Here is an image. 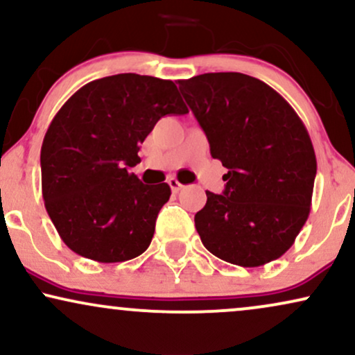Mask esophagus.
Here are the masks:
<instances>
[{"label": "esophagus", "mask_w": 355, "mask_h": 355, "mask_svg": "<svg viewBox=\"0 0 355 355\" xmlns=\"http://www.w3.org/2000/svg\"><path fill=\"white\" fill-rule=\"evenodd\" d=\"M168 185H170V189H172L173 193H178V191L183 189V185L177 180V178H168Z\"/></svg>", "instance_id": "34e87169"}]
</instances>
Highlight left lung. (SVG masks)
Here are the masks:
<instances>
[{
  "mask_svg": "<svg viewBox=\"0 0 355 355\" xmlns=\"http://www.w3.org/2000/svg\"><path fill=\"white\" fill-rule=\"evenodd\" d=\"M178 87L228 173L195 215L203 246L226 263L256 268L283 256L304 226L318 162L300 115L263 80L208 72Z\"/></svg>",
  "mask_w": 355,
  "mask_h": 355,
  "instance_id": "1",
  "label": "left lung"
}]
</instances>
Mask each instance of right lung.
<instances>
[{
	"mask_svg": "<svg viewBox=\"0 0 355 355\" xmlns=\"http://www.w3.org/2000/svg\"><path fill=\"white\" fill-rule=\"evenodd\" d=\"M183 114L172 80L132 72L92 80L67 99L41 147L44 207L67 248L97 263L147 250L172 191L166 183L144 185L129 168L155 123Z\"/></svg>",
	"mask_w": 355,
	"mask_h": 355,
	"instance_id": "obj_1",
	"label": "right lung"
}]
</instances>
